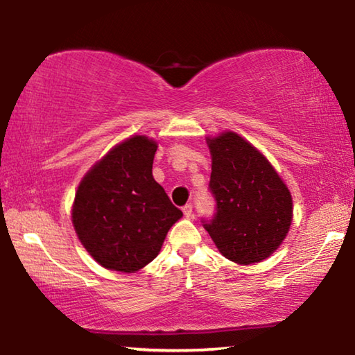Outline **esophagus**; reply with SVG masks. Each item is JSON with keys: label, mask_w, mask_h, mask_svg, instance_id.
I'll return each mask as SVG.
<instances>
[{"label": "esophagus", "mask_w": 355, "mask_h": 355, "mask_svg": "<svg viewBox=\"0 0 355 355\" xmlns=\"http://www.w3.org/2000/svg\"><path fill=\"white\" fill-rule=\"evenodd\" d=\"M183 213H184V216H187V218L193 216V205H191V204L184 205V207H183Z\"/></svg>", "instance_id": "1"}]
</instances>
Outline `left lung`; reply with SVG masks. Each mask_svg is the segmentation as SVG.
I'll return each instance as SVG.
<instances>
[{
  "mask_svg": "<svg viewBox=\"0 0 355 355\" xmlns=\"http://www.w3.org/2000/svg\"><path fill=\"white\" fill-rule=\"evenodd\" d=\"M211 153L210 188L216 213L204 227L216 248L240 266L277 251L292 223L288 187L261 151L232 131L207 137Z\"/></svg>",
  "mask_w": 355,
  "mask_h": 355,
  "instance_id": "obj_1",
  "label": "left lung"
}]
</instances>
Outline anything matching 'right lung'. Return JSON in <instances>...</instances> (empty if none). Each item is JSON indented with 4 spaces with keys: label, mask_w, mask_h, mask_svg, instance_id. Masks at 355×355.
Instances as JSON below:
<instances>
[{
    "label": "right lung",
    "mask_w": 355,
    "mask_h": 355,
    "mask_svg": "<svg viewBox=\"0 0 355 355\" xmlns=\"http://www.w3.org/2000/svg\"><path fill=\"white\" fill-rule=\"evenodd\" d=\"M157 145L132 136L112 148L78 184L72 224L94 261L115 272L134 273L159 254L183 213L153 178Z\"/></svg>",
    "instance_id": "obj_1"
}]
</instances>
